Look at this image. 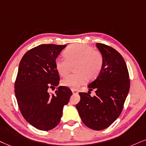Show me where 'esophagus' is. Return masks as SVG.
I'll use <instances>...</instances> for the list:
<instances>
[{
	"mask_svg": "<svg viewBox=\"0 0 146 146\" xmlns=\"http://www.w3.org/2000/svg\"><path fill=\"white\" fill-rule=\"evenodd\" d=\"M72 91L73 94H78V91H77L76 89H72Z\"/></svg>",
	"mask_w": 146,
	"mask_h": 146,
	"instance_id": "esophagus-1",
	"label": "esophagus"
}]
</instances>
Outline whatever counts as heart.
<instances>
[{
	"mask_svg": "<svg viewBox=\"0 0 146 146\" xmlns=\"http://www.w3.org/2000/svg\"><path fill=\"white\" fill-rule=\"evenodd\" d=\"M64 57H57L55 66L57 72L62 77L70 73L72 66L74 74L63 79V86L70 89H78L84 84L86 80L96 78L102 72L104 66V57L100 51H95L92 46L87 44H72L65 50Z\"/></svg>",
	"mask_w": 146,
	"mask_h": 146,
	"instance_id": "obj_1",
	"label": "heart"
}]
</instances>
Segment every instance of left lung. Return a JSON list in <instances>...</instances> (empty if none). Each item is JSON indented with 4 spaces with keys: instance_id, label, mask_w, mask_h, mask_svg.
<instances>
[{
    "instance_id": "left-lung-1",
    "label": "left lung",
    "mask_w": 146,
    "mask_h": 146,
    "mask_svg": "<svg viewBox=\"0 0 146 146\" xmlns=\"http://www.w3.org/2000/svg\"><path fill=\"white\" fill-rule=\"evenodd\" d=\"M96 46L104 57L102 72L88 87L96 89L91 97L79 93L80 100L76 107L83 123L96 131L105 129L117 119L123 110L130 88L127 65L122 55L111 46L102 43Z\"/></svg>"
}]
</instances>
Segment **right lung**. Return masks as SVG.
<instances>
[{"mask_svg":"<svg viewBox=\"0 0 146 146\" xmlns=\"http://www.w3.org/2000/svg\"><path fill=\"white\" fill-rule=\"evenodd\" d=\"M66 45L40 44L21 58L15 82V93L21 114L28 123L41 131L55 128L60 122L63 108L72 95L59 86L55 94L48 93L59 85L55 61Z\"/></svg>","mask_w":146,"mask_h":146,"instance_id":"add662e5","label":"right lung"}]
</instances>
